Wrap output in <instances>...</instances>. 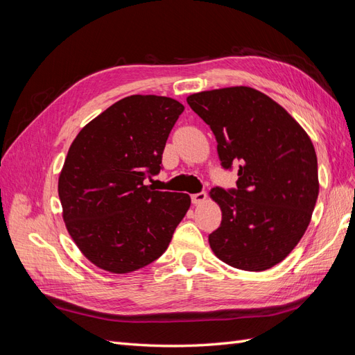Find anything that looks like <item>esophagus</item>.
<instances>
[{"label":"esophagus","mask_w":355,"mask_h":355,"mask_svg":"<svg viewBox=\"0 0 355 355\" xmlns=\"http://www.w3.org/2000/svg\"><path fill=\"white\" fill-rule=\"evenodd\" d=\"M206 198H207V194H206V192H204V191L197 192V194H192V196H191L192 204H201V202L206 201Z\"/></svg>","instance_id":"esophagus-1"}]
</instances>
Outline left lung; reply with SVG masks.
<instances>
[{"mask_svg":"<svg viewBox=\"0 0 355 355\" xmlns=\"http://www.w3.org/2000/svg\"><path fill=\"white\" fill-rule=\"evenodd\" d=\"M187 102L216 137L220 166L239 167L237 188L210 191L222 210L211 250L239 270H270L295 249L315 207L314 145L283 106L254 89L201 92Z\"/></svg>","mask_w":355,"mask_h":355,"instance_id":"left-lung-1","label":"left lung"}]
</instances>
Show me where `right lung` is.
<instances>
[{
	"label": "right lung",
	"mask_w": 355,
	"mask_h": 355,
	"mask_svg": "<svg viewBox=\"0 0 355 355\" xmlns=\"http://www.w3.org/2000/svg\"><path fill=\"white\" fill-rule=\"evenodd\" d=\"M184 105L133 94L94 118L73 139L59 176L63 220L96 266L125 274L166 252L191 198L154 191L171 128Z\"/></svg>",
	"instance_id": "obj_1"
}]
</instances>
